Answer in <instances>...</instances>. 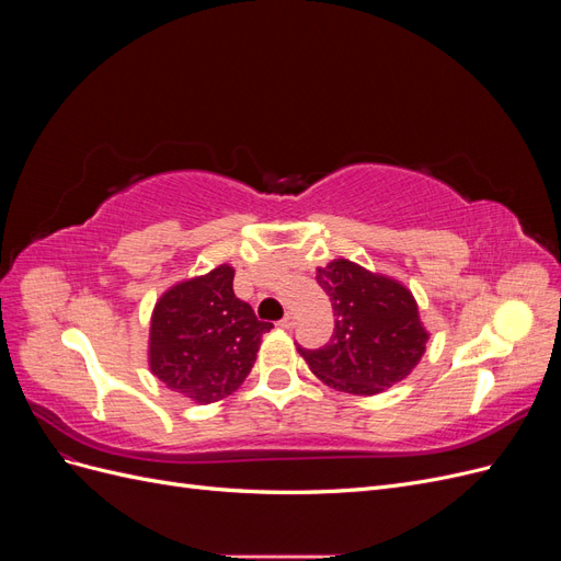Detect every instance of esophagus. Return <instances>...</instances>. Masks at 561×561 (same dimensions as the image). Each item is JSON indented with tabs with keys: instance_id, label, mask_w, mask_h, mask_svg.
I'll use <instances>...</instances> for the list:
<instances>
[{
	"instance_id": "1",
	"label": "esophagus",
	"mask_w": 561,
	"mask_h": 561,
	"mask_svg": "<svg viewBox=\"0 0 561 561\" xmlns=\"http://www.w3.org/2000/svg\"><path fill=\"white\" fill-rule=\"evenodd\" d=\"M278 328L283 330H293L295 328V316L293 313H285L283 320H278Z\"/></svg>"
}]
</instances>
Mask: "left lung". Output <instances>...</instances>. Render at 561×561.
Masks as SVG:
<instances>
[{
	"instance_id": "8db88e82",
	"label": "left lung",
	"mask_w": 561,
	"mask_h": 561,
	"mask_svg": "<svg viewBox=\"0 0 561 561\" xmlns=\"http://www.w3.org/2000/svg\"><path fill=\"white\" fill-rule=\"evenodd\" d=\"M334 311V332L320 348H301L313 375L336 390L375 396L402 381L426 351L412 293L348 260L318 268Z\"/></svg>"
}]
</instances>
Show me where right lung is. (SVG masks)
Masks as SVG:
<instances>
[{
  "label": "right lung",
  "instance_id": "add662e5",
  "mask_svg": "<svg viewBox=\"0 0 561 561\" xmlns=\"http://www.w3.org/2000/svg\"><path fill=\"white\" fill-rule=\"evenodd\" d=\"M271 328L233 295V268L222 264L159 299L151 316L149 367L175 393L203 404L222 400L245 381Z\"/></svg>",
  "mask_w": 561,
  "mask_h": 561
}]
</instances>
